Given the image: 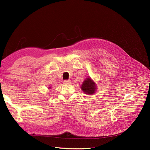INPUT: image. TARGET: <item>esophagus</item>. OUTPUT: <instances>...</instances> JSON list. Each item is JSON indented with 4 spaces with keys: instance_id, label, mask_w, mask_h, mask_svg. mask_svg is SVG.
Segmentation results:
<instances>
[{
    "instance_id": "esophagus-1",
    "label": "esophagus",
    "mask_w": 150,
    "mask_h": 150,
    "mask_svg": "<svg viewBox=\"0 0 150 150\" xmlns=\"http://www.w3.org/2000/svg\"><path fill=\"white\" fill-rule=\"evenodd\" d=\"M71 80H65L63 81V83L65 84H71Z\"/></svg>"
}]
</instances>
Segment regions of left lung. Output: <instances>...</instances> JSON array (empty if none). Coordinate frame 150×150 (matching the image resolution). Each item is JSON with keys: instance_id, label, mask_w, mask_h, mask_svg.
<instances>
[{"instance_id": "1", "label": "left lung", "mask_w": 150, "mask_h": 150, "mask_svg": "<svg viewBox=\"0 0 150 150\" xmlns=\"http://www.w3.org/2000/svg\"><path fill=\"white\" fill-rule=\"evenodd\" d=\"M81 89L86 94L93 95L97 91V86L90 77H88L81 84Z\"/></svg>"}]
</instances>
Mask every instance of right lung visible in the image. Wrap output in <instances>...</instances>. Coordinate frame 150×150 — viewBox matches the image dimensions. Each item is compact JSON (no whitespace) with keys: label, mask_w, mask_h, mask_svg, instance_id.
Wrapping results in <instances>:
<instances>
[{"label":"right lung","mask_w":150,"mask_h":150,"mask_svg":"<svg viewBox=\"0 0 150 150\" xmlns=\"http://www.w3.org/2000/svg\"><path fill=\"white\" fill-rule=\"evenodd\" d=\"M50 88H49V89H50Z\"/></svg>","instance_id":"add662e5"}]
</instances>
